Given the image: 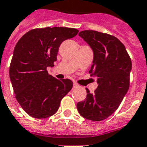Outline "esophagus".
Here are the masks:
<instances>
[{
    "mask_svg": "<svg viewBox=\"0 0 147 147\" xmlns=\"http://www.w3.org/2000/svg\"><path fill=\"white\" fill-rule=\"evenodd\" d=\"M79 87V85L77 84V83H76V82H74L73 83V88H77Z\"/></svg>",
    "mask_w": 147,
    "mask_h": 147,
    "instance_id": "1",
    "label": "esophagus"
}]
</instances>
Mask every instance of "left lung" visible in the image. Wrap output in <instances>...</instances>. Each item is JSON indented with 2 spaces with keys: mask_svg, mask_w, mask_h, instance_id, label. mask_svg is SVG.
Returning <instances> with one entry per match:
<instances>
[{
  "mask_svg": "<svg viewBox=\"0 0 147 147\" xmlns=\"http://www.w3.org/2000/svg\"><path fill=\"white\" fill-rule=\"evenodd\" d=\"M79 36L93 49L90 73L96 76L98 86L93 93L86 89V98L77 104V109L83 118L100 121L118 109L128 92L131 61L123 43L112 35L84 30Z\"/></svg>",
  "mask_w": 147,
  "mask_h": 147,
  "instance_id": "8db88e82",
  "label": "left lung"
}]
</instances>
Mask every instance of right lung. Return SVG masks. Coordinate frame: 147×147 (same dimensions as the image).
Instances as JSON below:
<instances>
[{
	"mask_svg": "<svg viewBox=\"0 0 147 147\" xmlns=\"http://www.w3.org/2000/svg\"><path fill=\"white\" fill-rule=\"evenodd\" d=\"M79 30L66 27L33 29L16 44L9 68L16 98L31 117L46 118L57 112L61 100L71 90L68 79L58 80L47 68L54 66L61 43Z\"/></svg>",
	"mask_w": 147,
	"mask_h": 147,
	"instance_id": "obj_1",
	"label": "right lung"
}]
</instances>
